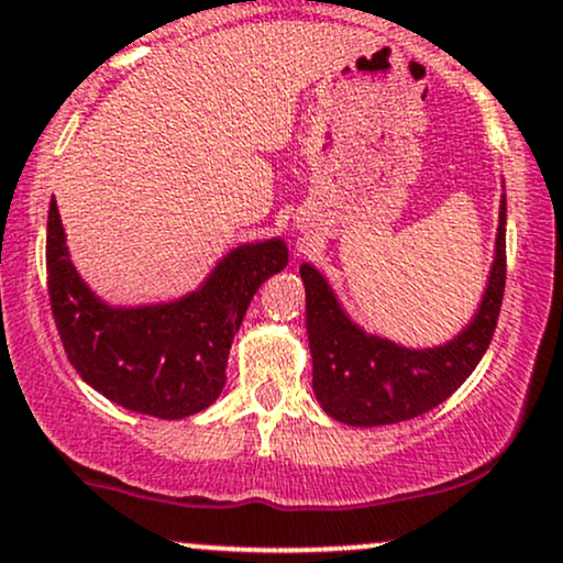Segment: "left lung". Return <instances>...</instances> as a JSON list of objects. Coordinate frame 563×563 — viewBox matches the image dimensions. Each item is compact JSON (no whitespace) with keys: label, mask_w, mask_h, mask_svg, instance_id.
<instances>
[{"label":"left lung","mask_w":563,"mask_h":563,"mask_svg":"<svg viewBox=\"0 0 563 563\" xmlns=\"http://www.w3.org/2000/svg\"><path fill=\"white\" fill-rule=\"evenodd\" d=\"M299 273L307 290L312 389L322 410L333 421L360 429L410 421L442 405L479 365L493 341L506 288V196L479 309L461 333L439 346L410 349L363 331L320 269L303 262Z\"/></svg>","instance_id":"1"}]
</instances>
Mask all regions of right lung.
Masks as SVG:
<instances>
[{"label": "right lung", "mask_w": 563, "mask_h": 563, "mask_svg": "<svg viewBox=\"0 0 563 563\" xmlns=\"http://www.w3.org/2000/svg\"><path fill=\"white\" fill-rule=\"evenodd\" d=\"M286 264L283 238L243 243L183 299L113 307L81 280L49 200L47 288L70 365L102 397L142 416L177 421L214 402L245 309Z\"/></svg>", "instance_id": "right-lung-1"}]
</instances>
